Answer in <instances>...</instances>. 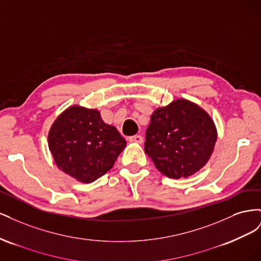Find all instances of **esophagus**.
Returning <instances> with one entry per match:
<instances>
[{
    "label": "esophagus",
    "instance_id": "obj_1",
    "mask_svg": "<svg viewBox=\"0 0 261 261\" xmlns=\"http://www.w3.org/2000/svg\"><path fill=\"white\" fill-rule=\"evenodd\" d=\"M128 139L129 141H132V143H137V144H143L144 141V138L141 135H134V136H130Z\"/></svg>",
    "mask_w": 261,
    "mask_h": 261
}]
</instances>
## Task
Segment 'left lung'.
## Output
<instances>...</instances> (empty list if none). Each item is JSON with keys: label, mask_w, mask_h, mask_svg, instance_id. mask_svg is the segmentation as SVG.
Wrapping results in <instances>:
<instances>
[{"label": "left lung", "mask_w": 261, "mask_h": 261, "mask_svg": "<svg viewBox=\"0 0 261 261\" xmlns=\"http://www.w3.org/2000/svg\"><path fill=\"white\" fill-rule=\"evenodd\" d=\"M216 141L217 129L209 114L178 99L152 113L145 152L162 174L177 179L198 172L210 159Z\"/></svg>", "instance_id": "obj_1"}]
</instances>
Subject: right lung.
Returning a JSON list of instances; mask_svg holds the SVG:
<instances>
[{
	"mask_svg": "<svg viewBox=\"0 0 261 261\" xmlns=\"http://www.w3.org/2000/svg\"><path fill=\"white\" fill-rule=\"evenodd\" d=\"M50 151L58 168L82 183H91L111 170L126 146L100 112L74 106L63 112L49 132Z\"/></svg>",
	"mask_w": 261,
	"mask_h": 261,
	"instance_id": "obj_1",
	"label": "right lung"
}]
</instances>
